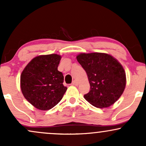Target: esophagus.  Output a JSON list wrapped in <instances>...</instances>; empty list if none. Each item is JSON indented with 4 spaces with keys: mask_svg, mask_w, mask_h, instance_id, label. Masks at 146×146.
I'll return each mask as SVG.
<instances>
[{
    "mask_svg": "<svg viewBox=\"0 0 146 146\" xmlns=\"http://www.w3.org/2000/svg\"><path fill=\"white\" fill-rule=\"evenodd\" d=\"M79 84V82L77 80H73V82H72V85H73V86H78Z\"/></svg>",
    "mask_w": 146,
    "mask_h": 146,
    "instance_id": "1",
    "label": "esophagus"
}]
</instances>
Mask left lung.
<instances>
[{"mask_svg":"<svg viewBox=\"0 0 146 146\" xmlns=\"http://www.w3.org/2000/svg\"><path fill=\"white\" fill-rule=\"evenodd\" d=\"M77 60L86 71L90 83L89 93L84 98L97 108H108L116 102L126 84L122 65L108 53H80Z\"/></svg>","mask_w":146,"mask_h":146,"instance_id":"1","label":"left lung"}]
</instances>
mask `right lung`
I'll use <instances>...</instances> for the list:
<instances>
[{"instance_id": "right-lung-1", "label": "right lung", "mask_w": 146, "mask_h": 146, "mask_svg": "<svg viewBox=\"0 0 146 146\" xmlns=\"http://www.w3.org/2000/svg\"><path fill=\"white\" fill-rule=\"evenodd\" d=\"M62 56L42 55L33 58L21 75V88L25 98L37 109L47 110L62 99L67 88L58 70Z\"/></svg>"}]
</instances>
